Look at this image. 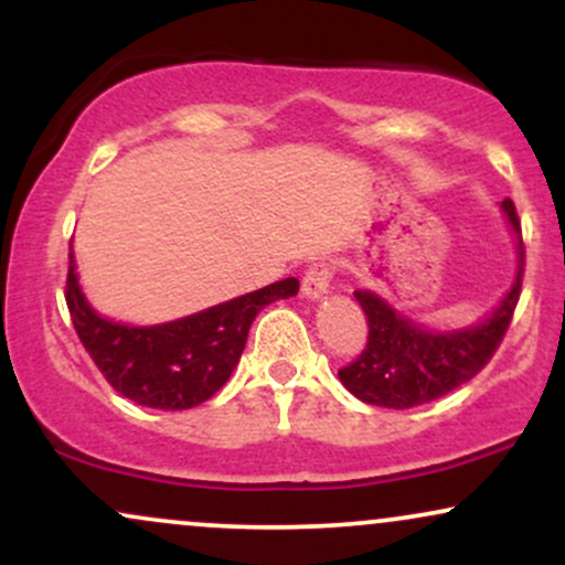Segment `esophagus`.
<instances>
[{"mask_svg":"<svg viewBox=\"0 0 565 565\" xmlns=\"http://www.w3.org/2000/svg\"><path fill=\"white\" fill-rule=\"evenodd\" d=\"M329 278H332V268L329 263H313L308 268V274L302 278V297L305 300H321L329 291Z\"/></svg>","mask_w":565,"mask_h":565,"instance_id":"esophagus-1","label":"esophagus"}]
</instances>
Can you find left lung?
<instances>
[{"label":"left lung","mask_w":565,"mask_h":565,"mask_svg":"<svg viewBox=\"0 0 565 565\" xmlns=\"http://www.w3.org/2000/svg\"><path fill=\"white\" fill-rule=\"evenodd\" d=\"M499 210L515 238L518 270L502 300L481 321L433 329L406 316V310L395 308L380 291H353L369 319V340L364 353L350 366L340 369V382L355 398L385 408L423 406L457 391L489 364L510 327L523 274V242L515 204L504 199Z\"/></svg>","instance_id":"1"}]
</instances>
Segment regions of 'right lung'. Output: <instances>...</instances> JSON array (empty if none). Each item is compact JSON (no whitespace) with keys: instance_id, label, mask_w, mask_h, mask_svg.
Segmentation results:
<instances>
[{"instance_id":"right-lung-1","label":"right lung","mask_w":565,"mask_h":565,"mask_svg":"<svg viewBox=\"0 0 565 565\" xmlns=\"http://www.w3.org/2000/svg\"><path fill=\"white\" fill-rule=\"evenodd\" d=\"M297 289V278H284L183 319L138 327L97 313L71 252L66 302L82 345L116 393L140 406L180 412L210 401L228 382L255 316L265 305L295 297Z\"/></svg>"}]
</instances>
